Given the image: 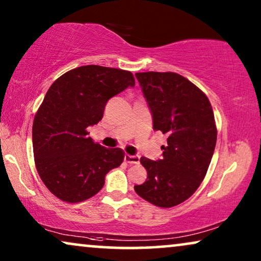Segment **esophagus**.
Wrapping results in <instances>:
<instances>
[{"label":"esophagus","instance_id":"1","mask_svg":"<svg viewBox=\"0 0 261 261\" xmlns=\"http://www.w3.org/2000/svg\"><path fill=\"white\" fill-rule=\"evenodd\" d=\"M139 155H130V154H124V162L128 164H139Z\"/></svg>","mask_w":261,"mask_h":261}]
</instances>
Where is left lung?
<instances>
[{
	"label": "left lung",
	"mask_w": 261,
	"mask_h": 261,
	"mask_svg": "<svg viewBox=\"0 0 261 261\" xmlns=\"http://www.w3.org/2000/svg\"><path fill=\"white\" fill-rule=\"evenodd\" d=\"M153 117V129L167 135L163 158L141 156L147 179L134 190L160 208L187 201L204 179L216 145L212 105L201 89L174 72L135 73Z\"/></svg>",
	"instance_id": "1"
}]
</instances>
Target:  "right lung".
I'll return each instance as SVG.
<instances>
[{
  "instance_id": "1",
  "label": "right lung",
  "mask_w": 261,
  "mask_h": 261,
  "mask_svg": "<svg viewBox=\"0 0 261 261\" xmlns=\"http://www.w3.org/2000/svg\"><path fill=\"white\" fill-rule=\"evenodd\" d=\"M129 71L85 65L55 81L34 116L33 152L38 173L56 197L83 202L105 185V177L123 162L121 148H106L88 137L103 117L107 102L134 87Z\"/></svg>"
}]
</instances>
